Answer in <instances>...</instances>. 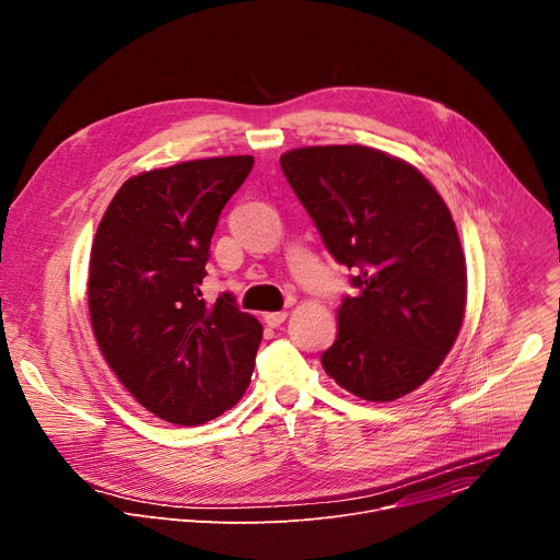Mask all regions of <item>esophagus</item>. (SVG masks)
I'll use <instances>...</instances> for the list:
<instances>
[{
    "mask_svg": "<svg viewBox=\"0 0 560 560\" xmlns=\"http://www.w3.org/2000/svg\"><path fill=\"white\" fill-rule=\"evenodd\" d=\"M288 318V312H266L264 314V322L270 326V328H279L283 322Z\"/></svg>",
    "mask_w": 560,
    "mask_h": 560,
    "instance_id": "1",
    "label": "esophagus"
}]
</instances>
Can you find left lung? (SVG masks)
<instances>
[{
	"label": "left lung",
	"instance_id": "1",
	"mask_svg": "<svg viewBox=\"0 0 560 560\" xmlns=\"http://www.w3.org/2000/svg\"><path fill=\"white\" fill-rule=\"evenodd\" d=\"M281 171L330 255L354 270L357 296L339 307L324 370L365 401L415 392L465 316V255L443 197L404 159L368 145L288 150Z\"/></svg>",
	"mask_w": 560,
	"mask_h": 560
}]
</instances>
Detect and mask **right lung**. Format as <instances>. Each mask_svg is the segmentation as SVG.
Here are the masks:
<instances>
[{
	"label": "right lung",
	"mask_w": 560,
	"mask_h": 560,
	"mask_svg": "<svg viewBox=\"0 0 560 560\" xmlns=\"http://www.w3.org/2000/svg\"><path fill=\"white\" fill-rule=\"evenodd\" d=\"M255 156H210L130 177L91 250L89 312L97 346L154 417L201 425L250 385L264 328L230 294L201 299L210 238Z\"/></svg>",
	"instance_id": "1"
}]
</instances>
